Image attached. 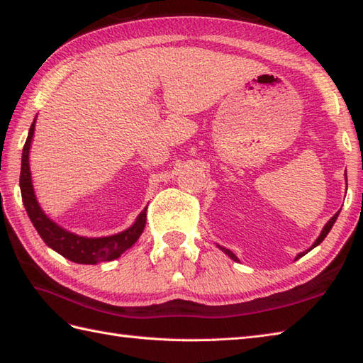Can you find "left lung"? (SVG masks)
<instances>
[{
  "instance_id": "1",
  "label": "left lung",
  "mask_w": 363,
  "mask_h": 363,
  "mask_svg": "<svg viewBox=\"0 0 363 363\" xmlns=\"http://www.w3.org/2000/svg\"><path fill=\"white\" fill-rule=\"evenodd\" d=\"M345 176H346V172H345ZM338 213H340V211H338V212H337V213L334 215V217H333V218H330V220H329V221L326 223V226H325V228H323V230H321V234H320V237L317 238V240H315V243H313V245L311 246V248H309V250H307L306 252H309L311 250H313V248H315V246H318V245H320V243H321L323 240H325V237H326V235L329 234V230H330V229H333V226H334V223H335V220H337V217H338ZM217 246H218V248H220V250H221L223 252H225V254H228V256H229L230 259H233V260H237V262H238V257L235 256V254H234L233 251H230V250H228V248H223V246H220V245H217ZM306 252H299V254H298V256H296V259H295V260H298L299 257H303Z\"/></svg>"
}]
</instances>
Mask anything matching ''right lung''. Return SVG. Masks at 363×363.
I'll use <instances>...</instances> for the list:
<instances>
[{
    "label": "right lung",
    "instance_id": "1",
    "mask_svg": "<svg viewBox=\"0 0 363 363\" xmlns=\"http://www.w3.org/2000/svg\"><path fill=\"white\" fill-rule=\"evenodd\" d=\"M34 126L35 120L29 128L26 143L23 146L20 190L28 217L33 221L38 235L42 237V240L48 245L51 250L59 252L60 256H64L68 260L76 262V264L95 265L99 264V262H109L120 257L121 254L129 250L130 246L138 240V237L142 235L146 225V209H143V212L138 215L133 226L123 230V233L109 237H81L56 225L52 220L46 217L45 212L40 209V206H38L33 187V179H30L29 150L30 142H33L34 137Z\"/></svg>",
    "mask_w": 363,
    "mask_h": 363
}]
</instances>
